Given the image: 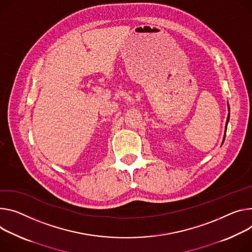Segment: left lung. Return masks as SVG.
<instances>
[{
	"instance_id": "obj_1",
	"label": "left lung",
	"mask_w": 252,
	"mask_h": 252,
	"mask_svg": "<svg viewBox=\"0 0 252 252\" xmlns=\"http://www.w3.org/2000/svg\"><path fill=\"white\" fill-rule=\"evenodd\" d=\"M228 116H227V121H226V125H225V131H224V136H223V141H222V144H223V142H224V140H225V135H226V130H227V125H228V123H229V119H230V107H229V104H228Z\"/></svg>"
}]
</instances>
